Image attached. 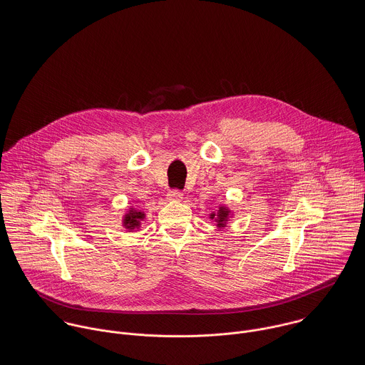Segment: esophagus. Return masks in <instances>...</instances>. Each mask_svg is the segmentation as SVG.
Segmentation results:
<instances>
[{
  "mask_svg": "<svg viewBox=\"0 0 365 365\" xmlns=\"http://www.w3.org/2000/svg\"><path fill=\"white\" fill-rule=\"evenodd\" d=\"M169 199L173 200V202H180L183 199V193L182 192H178V190H173V192H169Z\"/></svg>",
  "mask_w": 365,
  "mask_h": 365,
  "instance_id": "esophagus-1",
  "label": "esophagus"
}]
</instances>
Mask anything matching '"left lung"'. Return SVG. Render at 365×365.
Wrapping results in <instances>:
<instances>
[{"mask_svg":"<svg viewBox=\"0 0 365 365\" xmlns=\"http://www.w3.org/2000/svg\"><path fill=\"white\" fill-rule=\"evenodd\" d=\"M209 217L216 221L217 228H224V227H227V222L230 221V219L234 217V213L227 205H220L217 213L213 212L209 215Z\"/></svg>","mask_w":365,"mask_h":365,"instance_id":"left-lung-1","label":"left lung"}]
</instances>
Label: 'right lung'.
Instances as JSON below:
<instances>
[{"label": "right lung", "instance_id": "obj_1", "mask_svg": "<svg viewBox=\"0 0 365 365\" xmlns=\"http://www.w3.org/2000/svg\"><path fill=\"white\" fill-rule=\"evenodd\" d=\"M145 220V212L135 209L134 206H130L127 212L123 216V227L127 231H134L140 230L143 225V221Z\"/></svg>", "mask_w": 365, "mask_h": 365}]
</instances>
